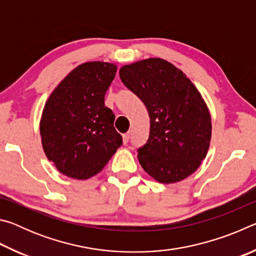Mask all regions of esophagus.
I'll use <instances>...</instances> for the list:
<instances>
[{
  "instance_id": "esophagus-1",
  "label": "esophagus",
  "mask_w": 256,
  "mask_h": 256,
  "mask_svg": "<svg viewBox=\"0 0 256 256\" xmlns=\"http://www.w3.org/2000/svg\"><path fill=\"white\" fill-rule=\"evenodd\" d=\"M130 138H131V134H130L128 132L123 134V142H124V144H126L128 142L130 141Z\"/></svg>"
}]
</instances>
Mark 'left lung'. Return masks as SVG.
I'll return each instance as SVG.
<instances>
[{
    "mask_svg": "<svg viewBox=\"0 0 256 256\" xmlns=\"http://www.w3.org/2000/svg\"><path fill=\"white\" fill-rule=\"evenodd\" d=\"M120 78L149 112V138L138 149L142 168L164 184L193 174L209 150L212 128L196 86L180 68L157 58L122 66Z\"/></svg>",
    "mask_w": 256,
    "mask_h": 256,
    "instance_id": "1",
    "label": "left lung"
}]
</instances>
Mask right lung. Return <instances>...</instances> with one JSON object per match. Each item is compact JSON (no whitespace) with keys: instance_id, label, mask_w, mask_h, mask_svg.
Masks as SVG:
<instances>
[{"instance_id":"obj_1","label":"right lung","mask_w":256,"mask_h":256,"mask_svg":"<svg viewBox=\"0 0 256 256\" xmlns=\"http://www.w3.org/2000/svg\"><path fill=\"white\" fill-rule=\"evenodd\" d=\"M116 70L115 64L99 60L81 64L47 99L40 118L42 144L63 175L88 180L122 146L114 112L104 102Z\"/></svg>"}]
</instances>
